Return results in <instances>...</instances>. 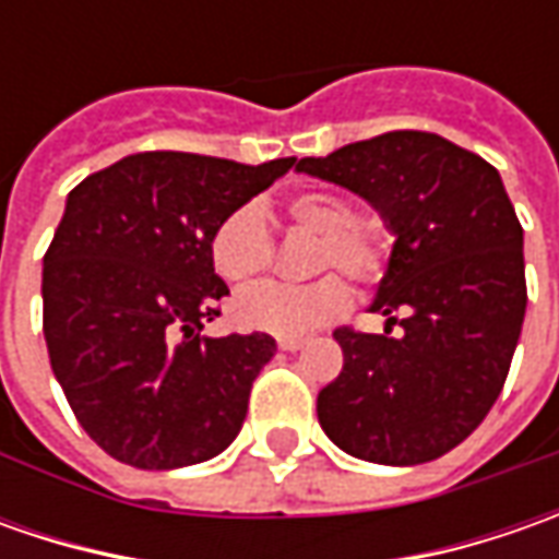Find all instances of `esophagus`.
Listing matches in <instances>:
<instances>
[{
	"instance_id": "obj_1",
	"label": "esophagus",
	"mask_w": 559,
	"mask_h": 559,
	"mask_svg": "<svg viewBox=\"0 0 559 559\" xmlns=\"http://www.w3.org/2000/svg\"><path fill=\"white\" fill-rule=\"evenodd\" d=\"M305 342H308V338H301V335H280V338H276V345H280L283 352H298V348H305Z\"/></svg>"
}]
</instances>
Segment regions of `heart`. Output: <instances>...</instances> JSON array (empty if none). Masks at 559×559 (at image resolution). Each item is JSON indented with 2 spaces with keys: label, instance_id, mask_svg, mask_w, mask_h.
I'll return each instance as SVG.
<instances>
[{
  "label": "heart",
  "instance_id": "obj_1",
  "mask_svg": "<svg viewBox=\"0 0 559 559\" xmlns=\"http://www.w3.org/2000/svg\"><path fill=\"white\" fill-rule=\"evenodd\" d=\"M283 217L295 229L317 236L311 270H342L360 286L385 280L392 264V242L382 229L360 221V207L342 192L308 189L283 202ZM207 254L214 273L229 286H246L264 273L273 258V239L258 207L242 204L211 229ZM352 308V289L342 276L326 273L308 286L261 283L239 292L229 305L242 330L270 335H308L335 323Z\"/></svg>",
  "mask_w": 559,
  "mask_h": 559
}]
</instances>
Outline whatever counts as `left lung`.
<instances>
[{
	"instance_id": "8db88e82",
	"label": "left lung",
	"mask_w": 559,
	"mask_h": 559,
	"mask_svg": "<svg viewBox=\"0 0 559 559\" xmlns=\"http://www.w3.org/2000/svg\"><path fill=\"white\" fill-rule=\"evenodd\" d=\"M295 167L364 195L395 233L373 301L389 330H335L345 364L317 395L320 426L360 461H436L498 401L526 317L523 226L504 183L476 152L423 130Z\"/></svg>"
}]
</instances>
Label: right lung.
Masks as SVG:
<instances>
[{"label": "right lung", "mask_w": 559, "mask_h": 559, "mask_svg": "<svg viewBox=\"0 0 559 559\" xmlns=\"http://www.w3.org/2000/svg\"><path fill=\"white\" fill-rule=\"evenodd\" d=\"M292 164L140 152L71 189L43 258V335L76 423L115 461L177 469L239 436L276 342L202 335L229 295L207 239Z\"/></svg>", "instance_id": "add662e5"}]
</instances>
